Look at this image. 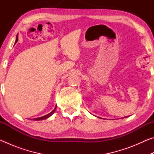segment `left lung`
I'll use <instances>...</instances> for the list:
<instances>
[{"label":"left lung","mask_w":154,"mask_h":154,"mask_svg":"<svg viewBox=\"0 0 154 154\" xmlns=\"http://www.w3.org/2000/svg\"><path fill=\"white\" fill-rule=\"evenodd\" d=\"M127 117H128V116H126V117H125V118H127Z\"/></svg>","instance_id":"8db88e82"}]
</instances>
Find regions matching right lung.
<instances>
[{
	"label": "right lung",
	"instance_id": "obj_1",
	"mask_svg": "<svg viewBox=\"0 0 154 154\" xmlns=\"http://www.w3.org/2000/svg\"><path fill=\"white\" fill-rule=\"evenodd\" d=\"M17 41H18V35H17V36H16V39H15V44L17 42ZM56 107H55V109H54V110L52 111L51 112H50V113H49L47 114V115H45V116H43V117H40V118H35V119H33V120L38 121V120H43V119H48V118H49V117L51 116L52 115H53V114L54 113V112H55V111H56Z\"/></svg>",
	"mask_w": 154,
	"mask_h": 154
}]
</instances>
